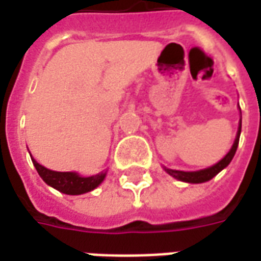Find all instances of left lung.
Masks as SVG:
<instances>
[{"label":"left lung","instance_id":"8db88e82","mask_svg":"<svg viewBox=\"0 0 261 261\" xmlns=\"http://www.w3.org/2000/svg\"><path fill=\"white\" fill-rule=\"evenodd\" d=\"M241 131H242V119L239 120L238 134H236L235 142H233V145H232V148H230V151L225 155L224 158L219 161L218 164H215L214 166H210V168H207V169L197 170V172H183V170L166 169V168H165V170H166L170 176L176 177L177 180L187 181V183H204V181L211 180L214 176H217L221 170L224 169V168H226V166L230 164L232 158L235 156L236 149H238V144H239Z\"/></svg>","mask_w":261,"mask_h":261}]
</instances>
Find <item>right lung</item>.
Segmentation results:
<instances>
[{"mask_svg": "<svg viewBox=\"0 0 261 261\" xmlns=\"http://www.w3.org/2000/svg\"><path fill=\"white\" fill-rule=\"evenodd\" d=\"M32 162L35 165L37 173L40 175V177L47 183L48 186L54 187L56 190L64 193V194H71V196L92 192L106 177V172H102V173L95 176H89V177H82V176L75 173V172H56V170H50L42 166L40 164H37L33 158H32Z\"/></svg>", "mask_w": 261, "mask_h": 261, "instance_id": "obj_1", "label": "right lung"}]
</instances>
